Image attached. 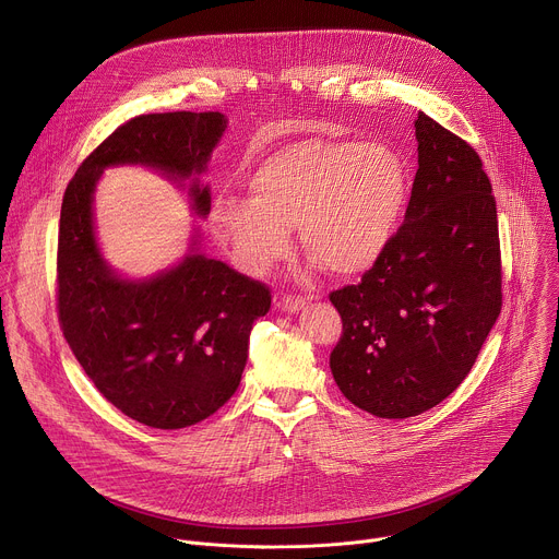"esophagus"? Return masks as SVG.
Listing matches in <instances>:
<instances>
[{
  "label": "esophagus",
  "mask_w": 559,
  "mask_h": 559,
  "mask_svg": "<svg viewBox=\"0 0 559 559\" xmlns=\"http://www.w3.org/2000/svg\"><path fill=\"white\" fill-rule=\"evenodd\" d=\"M281 309L283 311H300V309H305V305H307V298H302V296H292V294H285L283 298H281Z\"/></svg>",
  "instance_id": "1"
}]
</instances>
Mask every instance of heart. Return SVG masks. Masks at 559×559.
I'll use <instances>...</instances> for the list:
<instances>
[{"label": "heart", "instance_id": "obj_1", "mask_svg": "<svg viewBox=\"0 0 559 559\" xmlns=\"http://www.w3.org/2000/svg\"><path fill=\"white\" fill-rule=\"evenodd\" d=\"M250 197L223 192L210 227L234 263L261 276L287 257L298 227L309 259L354 278L380 263L409 199L403 154L386 143L305 139L261 156L248 173Z\"/></svg>", "mask_w": 559, "mask_h": 559}]
</instances>
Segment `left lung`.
<instances>
[{
  "instance_id": "8db88e82",
  "label": "left lung",
  "mask_w": 559,
  "mask_h": 559,
  "mask_svg": "<svg viewBox=\"0 0 559 559\" xmlns=\"http://www.w3.org/2000/svg\"><path fill=\"white\" fill-rule=\"evenodd\" d=\"M405 223L358 285L330 294L343 334L330 367L378 418H412L451 395L502 309L496 197L483 158L425 112Z\"/></svg>"
}]
</instances>
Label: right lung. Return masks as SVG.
Returning a JSON list of instances; mask_svg holds the SVG:
<instances>
[{
  "instance_id": "add662e5",
  "label": "right lung",
  "mask_w": 559,
  "mask_h": 559,
  "mask_svg": "<svg viewBox=\"0 0 559 559\" xmlns=\"http://www.w3.org/2000/svg\"><path fill=\"white\" fill-rule=\"evenodd\" d=\"M225 130L221 112L139 115L99 143L70 179L59 218L57 316L74 358L128 418L183 429L218 412L241 382L252 323L272 292L203 254L143 283L112 274L93 229L104 168L143 164L175 179L203 173ZM210 212V190L190 188Z\"/></svg>"
}]
</instances>
